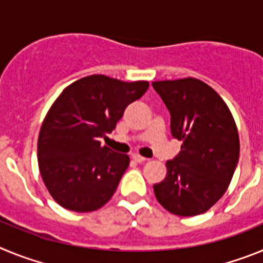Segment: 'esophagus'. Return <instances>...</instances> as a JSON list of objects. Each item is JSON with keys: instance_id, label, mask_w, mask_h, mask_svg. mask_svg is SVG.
<instances>
[{"instance_id": "1", "label": "esophagus", "mask_w": 263, "mask_h": 263, "mask_svg": "<svg viewBox=\"0 0 263 263\" xmlns=\"http://www.w3.org/2000/svg\"><path fill=\"white\" fill-rule=\"evenodd\" d=\"M133 159L136 160L137 163H143V162H146V160H147V158L142 157V155H139V154H134Z\"/></svg>"}]
</instances>
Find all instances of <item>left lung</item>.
<instances>
[{
  "label": "left lung",
  "instance_id": "8db88e82",
  "mask_svg": "<svg viewBox=\"0 0 263 263\" xmlns=\"http://www.w3.org/2000/svg\"><path fill=\"white\" fill-rule=\"evenodd\" d=\"M171 116V134L182 150L166 163L157 200L168 212L196 216L215 205L233 178L240 157L236 122L213 88L194 78L154 81Z\"/></svg>",
  "mask_w": 263,
  "mask_h": 263
}]
</instances>
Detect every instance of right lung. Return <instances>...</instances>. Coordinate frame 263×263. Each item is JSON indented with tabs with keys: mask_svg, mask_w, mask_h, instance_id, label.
Masks as SVG:
<instances>
[{
	"mask_svg": "<svg viewBox=\"0 0 263 263\" xmlns=\"http://www.w3.org/2000/svg\"><path fill=\"white\" fill-rule=\"evenodd\" d=\"M147 81L126 83L90 75L72 83L46 115L38 138V164L53 200L73 212L108 203L129 167V157L101 146L126 106L142 97Z\"/></svg>",
	"mask_w": 263,
	"mask_h": 263,
	"instance_id": "add662e5",
	"label": "right lung"
}]
</instances>
